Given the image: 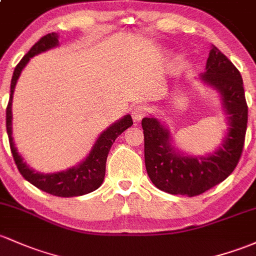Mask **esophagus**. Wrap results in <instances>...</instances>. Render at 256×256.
I'll list each match as a JSON object with an SVG mask.
<instances>
[{"label":"esophagus","instance_id":"esophagus-1","mask_svg":"<svg viewBox=\"0 0 256 256\" xmlns=\"http://www.w3.org/2000/svg\"><path fill=\"white\" fill-rule=\"evenodd\" d=\"M132 117L136 122H140L145 116L148 114L149 110H148L146 106H142V105H136L132 108Z\"/></svg>","mask_w":256,"mask_h":256}]
</instances>
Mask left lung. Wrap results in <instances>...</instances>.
Here are the masks:
<instances>
[{
    "label": "left lung",
    "instance_id": "left-lung-1",
    "mask_svg": "<svg viewBox=\"0 0 256 256\" xmlns=\"http://www.w3.org/2000/svg\"><path fill=\"white\" fill-rule=\"evenodd\" d=\"M202 79L221 94L230 124L224 144L212 155L208 158L180 155L170 144L168 130L156 118L142 120L146 172L151 182L166 193L188 196L202 194L224 182L234 171L243 152L248 105L240 73L212 46Z\"/></svg>",
    "mask_w": 256,
    "mask_h": 256
}]
</instances>
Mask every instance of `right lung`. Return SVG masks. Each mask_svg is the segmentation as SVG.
<instances>
[{
  "mask_svg": "<svg viewBox=\"0 0 256 256\" xmlns=\"http://www.w3.org/2000/svg\"><path fill=\"white\" fill-rule=\"evenodd\" d=\"M58 45V35L56 32H51V34L45 35L30 48V51L20 62L18 63L16 67L14 72H13L12 82H10V101L6 108V127L8 140H10V151H12L13 158H14L16 164H17L18 171L20 174L26 178L28 182L32 186L39 188L40 190L46 192V193L54 195V196H63V198H70V196H79V195H84L92 192L96 190L98 186H101L105 178L106 172V160L107 155H108L110 149L114 145V140H116L126 129L133 126V120L132 117L127 114L120 120L118 122L114 123L110 128H107L98 139L96 140L94 146L92 151L88 155V158L82 162L79 166L73 167V168L67 170V171L58 172V173H48V174H44V173L35 172L34 170L29 168L26 166V162H23V158L17 152L14 144H13L12 139V98L13 92H14L16 84L20 76L22 70L26 67V63L30 61L32 57L35 54H41L44 51H48L50 48H54Z\"/></svg>",
  "mask_w": 256,
  "mask_h": 256,
  "instance_id": "right-lung-1",
  "label": "right lung"
}]
</instances>
